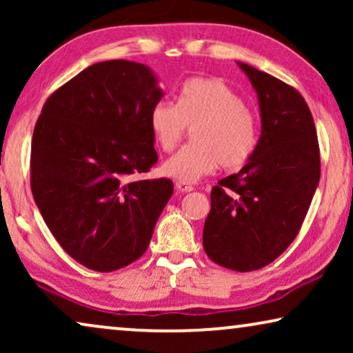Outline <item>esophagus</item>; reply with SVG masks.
Masks as SVG:
<instances>
[{
  "mask_svg": "<svg viewBox=\"0 0 353 353\" xmlns=\"http://www.w3.org/2000/svg\"><path fill=\"white\" fill-rule=\"evenodd\" d=\"M175 186L180 192H191L192 190H194V186L190 185V183H183V181H176Z\"/></svg>",
  "mask_w": 353,
  "mask_h": 353,
  "instance_id": "obj_1",
  "label": "esophagus"
}]
</instances>
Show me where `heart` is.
Wrapping results in <instances>:
<instances>
[{
  "instance_id": "heart-1",
  "label": "heart",
  "mask_w": 353,
  "mask_h": 353,
  "mask_svg": "<svg viewBox=\"0 0 353 353\" xmlns=\"http://www.w3.org/2000/svg\"><path fill=\"white\" fill-rule=\"evenodd\" d=\"M154 141L163 152L175 149L192 130V144L167 159L162 172L183 183H196L221 165H245L257 148V117L236 91L215 77H196L181 86L176 104L159 101L149 114Z\"/></svg>"
}]
</instances>
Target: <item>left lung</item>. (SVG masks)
Instances as JSON below:
<instances>
[{
	"label": "left lung",
	"mask_w": 353,
	"mask_h": 353,
	"mask_svg": "<svg viewBox=\"0 0 353 353\" xmlns=\"http://www.w3.org/2000/svg\"><path fill=\"white\" fill-rule=\"evenodd\" d=\"M257 91L262 134L241 172L212 188L202 244L210 260L254 272L286 250L320 181V146L305 99L294 86L244 62Z\"/></svg>",
	"instance_id": "obj_1"
}]
</instances>
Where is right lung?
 Returning <instances> with one entry per match:
<instances>
[{"mask_svg": "<svg viewBox=\"0 0 353 353\" xmlns=\"http://www.w3.org/2000/svg\"><path fill=\"white\" fill-rule=\"evenodd\" d=\"M146 65L104 61L57 88L32 138L30 186L43 220L72 259L108 273L146 252L173 194L157 162L149 114L162 98Z\"/></svg>", "mask_w": 353, "mask_h": 353, "instance_id": "right-lung-1", "label": "right lung"}]
</instances>
